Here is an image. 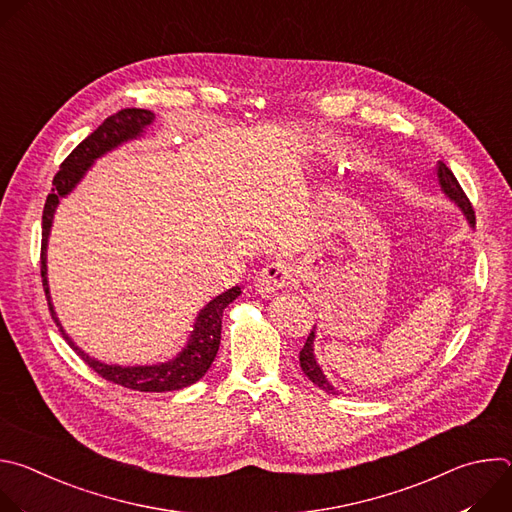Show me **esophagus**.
Wrapping results in <instances>:
<instances>
[{
  "label": "esophagus",
  "instance_id": "obj_1",
  "mask_svg": "<svg viewBox=\"0 0 512 512\" xmlns=\"http://www.w3.org/2000/svg\"><path fill=\"white\" fill-rule=\"evenodd\" d=\"M294 277H296L294 269H291L287 263L275 261L261 269V273L257 277V289L261 291V294H273V291L294 283L296 281Z\"/></svg>",
  "mask_w": 512,
  "mask_h": 512
}]
</instances>
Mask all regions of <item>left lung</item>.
<instances>
[{
	"mask_svg": "<svg viewBox=\"0 0 512 512\" xmlns=\"http://www.w3.org/2000/svg\"><path fill=\"white\" fill-rule=\"evenodd\" d=\"M437 180H440L442 192H444L452 202H456V204L460 206V210H462L464 216L468 218V223L474 227V225H476L474 208H472L468 196L464 194L460 182L456 180V176L452 174V170H450L444 162H437ZM314 340H316V326H314V330L310 332V336H308L304 348L300 350V367H302L304 375H306L316 387H320V389L326 391V393L338 395L336 387L326 379V375H324L322 369H320V364L316 362V356H314Z\"/></svg>",
	"mask_w": 512,
	"mask_h": 512,
	"instance_id": "left-lung-1",
	"label": "left lung"
}]
</instances>
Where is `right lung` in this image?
<instances>
[{
	"label": "right lung",
	"mask_w": 512,
	"mask_h": 512,
	"mask_svg": "<svg viewBox=\"0 0 512 512\" xmlns=\"http://www.w3.org/2000/svg\"><path fill=\"white\" fill-rule=\"evenodd\" d=\"M156 115L148 109H121L119 113L107 117L87 139H83L70 156L60 164V170L56 172L52 180V192L46 198L44 212H42V251H40V273H42V285L46 291L48 310L52 314V320L56 322L62 338L68 342V346L75 350L89 367L101 375L103 379L133 389V391H145V393H166V391H178L188 385H194L204 377V373L210 369V364L218 352V344H221V326H223V312L225 308L241 296V287L235 285L227 289L225 294L216 296L210 300L196 316L194 330L188 338V344L182 348L178 356H174L168 362L150 364V367H119V364H105L93 356H89L83 348H79L72 338L64 332L62 324L56 318L50 289H48V277H46V247H48V235L52 229V218L56 212V206L60 198H64L68 192H72L87 170L93 166V162L107 152L115 150L117 145L135 139L143 133Z\"/></svg>",
	"instance_id": "obj_1"
}]
</instances>
